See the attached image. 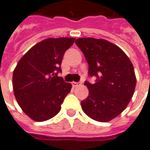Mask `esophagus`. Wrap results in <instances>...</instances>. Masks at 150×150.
Returning a JSON list of instances; mask_svg holds the SVG:
<instances>
[{"instance_id":"obj_1","label":"esophagus","mask_w":150,"mask_h":150,"mask_svg":"<svg viewBox=\"0 0 150 150\" xmlns=\"http://www.w3.org/2000/svg\"><path fill=\"white\" fill-rule=\"evenodd\" d=\"M79 85H80V83H76V82H73V83H72V86H73V87H76V86H79Z\"/></svg>"}]
</instances>
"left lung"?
Listing matches in <instances>:
<instances>
[{"label":"left lung","instance_id":"left-lung-1","mask_svg":"<svg viewBox=\"0 0 150 150\" xmlns=\"http://www.w3.org/2000/svg\"><path fill=\"white\" fill-rule=\"evenodd\" d=\"M75 44L89 65V76L96 77L94 84L84 83L89 95L81 102L82 109L94 120L109 122L126 109L133 97L134 66L126 53L109 41L88 37L77 39Z\"/></svg>","mask_w":150,"mask_h":150}]
</instances>
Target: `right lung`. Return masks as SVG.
<instances>
[{
    "label": "right lung",
    "mask_w": 150,
    "mask_h": 150,
    "mask_svg": "<svg viewBox=\"0 0 150 150\" xmlns=\"http://www.w3.org/2000/svg\"><path fill=\"white\" fill-rule=\"evenodd\" d=\"M75 38H48L30 48L19 60L13 75L19 106L35 122L48 120L60 111L71 84L59 77L62 59Z\"/></svg>",
    "instance_id": "right-lung-1"
}]
</instances>
